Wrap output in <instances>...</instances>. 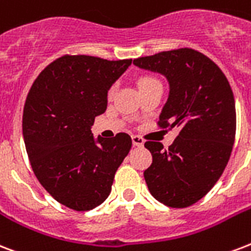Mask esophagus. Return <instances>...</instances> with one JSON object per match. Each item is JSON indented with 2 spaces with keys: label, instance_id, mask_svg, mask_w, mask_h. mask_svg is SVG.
<instances>
[{
  "label": "esophagus",
  "instance_id": "34e87169",
  "mask_svg": "<svg viewBox=\"0 0 251 251\" xmlns=\"http://www.w3.org/2000/svg\"><path fill=\"white\" fill-rule=\"evenodd\" d=\"M131 141H133L134 146H138V147H142L143 143H145V141H143L141 137H138V135H133V137H131Z\"/></svg>",
  "mask_w": 251,
  "mask_h": 251
}]
</instances>
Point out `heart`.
<instances>
[{"mask_svg": "<svg viewBox=\"0 0 251 251\" xmlns=\"http://www.w3.org/2000/svg\"><path fill=\"white\" fill-rule=\"evenodd\" d=\"M154 83H159L158 80L154 79V77H150V76H143V77H141L138 81V85L139 88L141 87H145V85H149V84H154ZM110 93H113V89L110 91Z\"/></svg>", "mask_w": 251, "mask_h": 251, "instance_id": "b5f03b06", "label": "heart"}]
</instances>
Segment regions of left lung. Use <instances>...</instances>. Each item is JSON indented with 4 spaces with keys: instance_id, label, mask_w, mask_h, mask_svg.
<instances>
[{
    "instance_id": "8db88e82",
    "label": "left lung",
    "mask_w": 251,
    "mask_h": 251,
    "mask_svg": "<svg viewBox=\"0 0 251 251\" xmlns=\"http://www.w3.org/2000/svg\"><path fill=\"white\" fill-rule=\"evenodd\" d=\"M142 70L163 75L170 85L160 127H177L174 143H145L152 163L143 176L164 205L185 208L209 192L223 175L236 137V104L229 81L216 63L192 49L134 59Z\"/></svg>"
}]
</instances>
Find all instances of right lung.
<instances>
[{"mask_svg": "<svg viewBox=\"0 0 251 251\" xmlns=\"http://www.w3.org/2000/svg\"><path fill=\"white\" fill-rule=\"evenodd\" d=\"M131 59L64 55L36 77L25 102L22 130L32 171L56 201L91 210L110 194L117 168L131 149L129 134L95 138V117Z\"/></svg>", "mask_w": 251, "mask_h": 251, "instance_id": "1", "label": "right lung"}]
</instances>
